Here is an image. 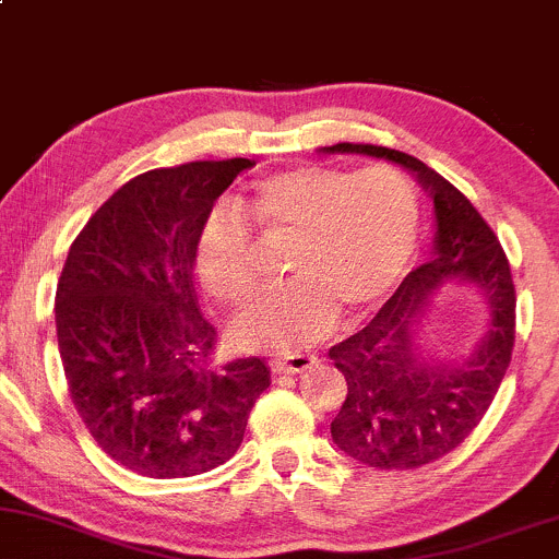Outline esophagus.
Returning <instances> with one entry per match:
<instances>
[{
  "label": "esophagus",
  "mask_w": 559,
  "mask_h": 559,
  "mask_svg": "<svg viewBox=\"0 0 559 559\" xmlns=\"http://www.w3.org/2000/svg\"><path fill=\"white\" fill-rule=\"evenodd\" d=\"M314 362H317L314 354H304V352L280 354V357L272 359V370L274 373H301V370H309Z\"/></svg>",
  "instance_id": "1"
}]
</instances>
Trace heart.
<instances>
[{"mask_svg":"<svg viewBox=\"0 0 559 559\" xmlns=\"http://www.w3.org/2000/svg\"><path fill=\"white\" fill-rule=\"evenodd\" d=\"M250 218L269 242H293L290 282L261 293L231 322L245 349L285 352L320 338L338 320L373 309L405 277L418 248L416 186L397 167L349 173L304 165L274 173L207 215L197 237V272L210 296L242 301L258 282Z\"/></svg>","mask_w":559,"mask_h":559,"instance_id":"1","label":"heart"}]
</instances>
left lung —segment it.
Returning a JSON list of instances; mask_svg holds the SVG:
<instances>
[{
	"mask_svg": "<svg viewBox=\"0 0 559 559\" xmlns=\"http://www.w3.org/2000/svg\"><path fill=\"white\" fill-rule=\"evenodd\" d=\"M322 152L394 162L435 200L429 261L402 280L359 333L330 346V359L346 378V400L330 424L335 445L376 469H418L472 435L507 376L518 304L509 261L477 207L421 159L370 143H335ZM450 278L484 293L489 325L464 360L435 364L420 349L423 314Z\"/></svg>",
	"mask_w": 559,
	"mask_h": 559,
	"instance_id": "obj_1",
	"label": "left lung"
}]
</instances>
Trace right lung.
Masks as SVG:
<instances>
[{
	"label": "right lung",
	"mask_w": 559,
	"mask_h": 559,
	"mask_svg": "<svg viewBox=\"0 0 559 559\" xmlns=\"http://www.w3.org/2000/svg\"><path fill=\"white\" fill-rule=\"evenodd\" d=\"M253 159L148 170L95 210L56 293L58 349L76 413L106 455L143 477L229 461L272 376L263 359L213 362L194 250L215 200Z\"/></svg>",
	"instance_id": "right-lung-1"
}]
</instances>
